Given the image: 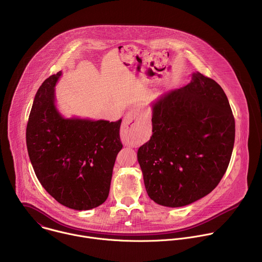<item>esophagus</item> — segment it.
<instances>
[{"label":"esophagus","instance_id":"1","mask_svg":"<svg viewBox=\"0 0 262 262\" xmlns=\"http://www.w3.org/2000/svg\"><path fill=\"white\" fill-rule=\"evenodd\" d=\"M143 121H144V113L140 107H134L128 112L124 118L123 126L121 129L122 141L124 142V144H127L130 134L137 127H139Z\"/></svg>","mask_w":262,"mask_h":262}]
</instances>
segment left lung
<instances>
[{
	"label": "left lung",
	"mask_w": 262,
	"mask_h": 262,
	"mask_svg": "<svg viewBox=\"0 0 262 262\" xmlns=\"http://www.w3.org/2000/svg\"><path fill=\"white\" fill-rule=\"evenodd\" d=\"M152 136L138 150L148 196L168 207L208 195L225 174L235 121L222 87L200 72L152 103Z\"/></svg>",
	"instance_id": "1"
}]
</instances>
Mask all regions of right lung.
<instances>
[{"instance_id": "add662e5", "label": "right lung", "mask_w": 262, "mask_h": 262, "mask_svg": "<svg viewBox=\"0 0 262 262\" xmlns=\"http://www.w3.org/2000/svg\"><path fill=\"white\" fill-rule=\"evenodd\" d=\"M61 74L48 78L35 95L26 132L28 154L37 178L53 198L71 209L88 210L108 196L122 149V120L62 117L55 105Z\"/></svg>"}]
</instances>
